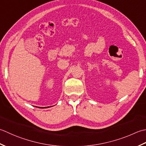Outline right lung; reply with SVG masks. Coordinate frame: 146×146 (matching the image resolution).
Listing matches in <instances>:
<instances>
[{
  "label": "right lung",
  "mask_w": 146,
  "mask_h": 146,
  "mask_svg": "<svg viewBox=\"0 0 146 146\" xmlns=\"http://www.w3.org/2000/svg\"><path fill=\"white\" fill-rule=\"evenodd\" d=\"M44 108V107H43H43H42V108Z\"/></svg>",
  "instance_id": "1"
}]
</instances>
